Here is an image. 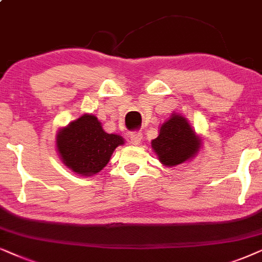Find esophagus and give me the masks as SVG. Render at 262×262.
I'll return each instance as SVG.
<instances>
[{"instance_id":"obj_1","label":"esophagus","mask_w":262,"mask_h":262,"mask_svg":"<svg viewBox=\"0 0 262 262\" xmlns=\"http://www.w3.org/2000/svg\"><path fill=\"white\" fill-rule=\"evenodd\" d=\"M142 140V134L140 132H134L130 134V144L134 146H139Z\"/></svg>"}]
</instances>
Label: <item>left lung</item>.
Masks as SVG:
<instances>
[{
  "mask_svg": "<svg viewBox=\"0 0 262 262\" xmlns=\"http://www.w3.org/2000/svg\"><path fill=\"white\" fill-rule=\"evenodd\" d=\"M151 146L164 166L173 167L195 158L201 149L202 138L195 133L186 117L172 113L160 124L159 135L151 141Z\"/></svg>",
  "mask_w": 262,
  "mask_h": 262,
  "instance_id": "8db88e82",
  "label": "left lung"
}]
</instances>
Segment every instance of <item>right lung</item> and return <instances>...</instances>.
<instances>
[{"mask_svg":"<svg viewBox=\"0 0 262 262\" xmlns=\"http://www.w3.org/2000/svg\"><path fill=\"white\" fill-rule=\"evenodd\" d=\"M121 145H124V139L106 133L92 114L81 115L56 134V149L62 163L80 176L90 177L102 171Z\"/></svg>","mask_w":262,"mask_h":262,"instance_id":"right-lung-1","label":"right lung"}]
</instances>
